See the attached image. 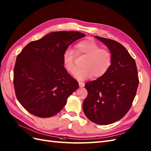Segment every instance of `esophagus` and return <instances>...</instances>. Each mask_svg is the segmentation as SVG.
Segmentation results:
<instances>
[{
  "label": "esophagus",
  "mask_w": 151,
  "mask_h": 151,
  "mask_svg": "<svg viewBox=\"0 0 151 151\" xmlns=\"http://www.w3.org/2000/svg\"><path fill=\"white\" fill-rule=\"evenodd\" d=\"M79 86L81 88V87H84V83L83 82L81 81H79Z\"/></svg>",
  "instance_id": "1"
}]
</instances>
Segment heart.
Instances as JSON below:
<instances>
[{
	"instance_id": "1",
	"label": "heart",
	"mask_w": 151,
	"mask_h": 151,
	"mask_svg": "<svg viewBox=\"0 0 151 151\" xmlns=\"http://www.w3.org/2000/svg\"><path fill=\"white\" fill-rule=\"evenodd\" d=\"M77 52L85 54L88 58L84 62V68L78 69L73 73V76L79 80H85L93 75L100 78L108 71L112 64L111 53L101 47L92 40H83L77 44ZM75 51L70 48L65 49L63 54V65L65 70L73 73L76 70Z\"/></svg>"
}]
</instances>
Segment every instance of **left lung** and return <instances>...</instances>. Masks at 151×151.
Listing matches in <instances>:
<instances>
[{"label":"left lung","mask_w":151,"mask_h":151,"mask_svg":"<svg viewBox=\"0 0 151 151\" xmlns=\"http://www.w3.org/2000/svg\"><path fill=\"white\" fill-rule=\"evenodd\" d=\"M112 54L111 67L104 76L85 84L88 95L83 109L87 118L99 125L119 120L131 108L139 83L134 59L122 44L95 36Z\"/></svg>","instance_id":"obj_1"}]
</instances>
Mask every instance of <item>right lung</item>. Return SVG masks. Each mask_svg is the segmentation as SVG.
<instances>
[{
	"label": "right lung",
	"instance_id": "add662e5",
	"mask_svg": "<svg viewBox=\"0 0 151 151\" xmlns=\"http://www.w3.org/2000/svg\"><path fill=\"white\" fill-rule=\"evenodd\" d=\"M85 35L56 31L31 42L18 55L14 68L16 96L28 112L41 118L60 112L79 87L63 65V54Z\"/></svg>",
	"mask_w": 151,
	"mask_h": 151
}]
</instances>
